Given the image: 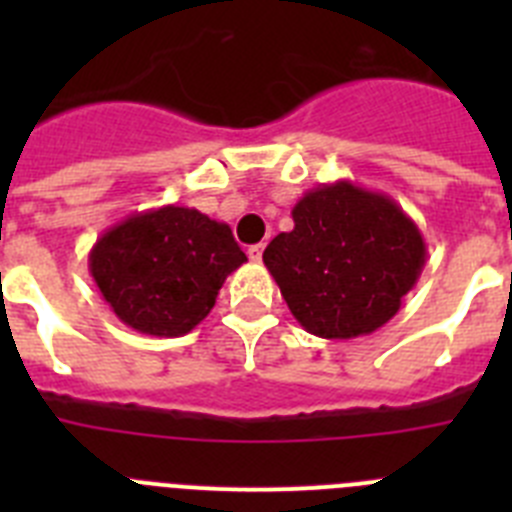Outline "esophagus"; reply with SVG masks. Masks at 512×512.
Listing matches in <instances>:
<instances>
[{
  "mask_svg": "<svg viewBox=\"0 0 512 512\" xmlns=\"http://www.w3.org/2000/svg\"><path fill=\"white\" fill-rule=\"evenodd\" d=\"M248 259L253 261V264H259L261 261V256H264V246H261V243H256V246H248Z\"/></svg>",
  "mask_w": 512,
  "mask_h": 512,
  "instance_id": "1",
  "label": "esophagus"
}]
</instances>
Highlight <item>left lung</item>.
Segmentation results:
<instances>
[{"label":"left lung","instance_id":"obj_1","mask_svg":"<svg viewBox=\"0 0 512 512\" xmlns=\"http://www.w3.org/2000/svg\"><path fill=\"white\" fill-rule=\"evenodd\" d=\"M292 220L264 264L307 333L348 341L395 318L423 271L425 241L392 197L341 179L302 194Z\"/></svg>","mask_w":512,"mask_h":512}]
</instances>
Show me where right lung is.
Returning <instances> with one entry per match:
<instances>
[{"instance_id": "1", "label": "right lung", "mask_w": 512, "mask_h": 512, "mask_svg": "<svg viewBox=\"0 0 512 512\" xmlns=\"http://www.w3.org/2000/svg\"><path fill=\"white\" fill-rule=\"evenodd\" d=\"M241 264L230 225L179 205L128 215L89 251V274L120 323L158 338L197 328Z\"/></svg>"}]
</instances>
